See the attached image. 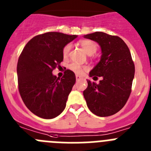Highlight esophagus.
I'll list each match as a JSON object with an SVG mask.
<instances>
[{"instance_id": "34e87169", "label": "esophagus", "mask_w": 151, "mask_h": 151, "mask_svg": "<svg viewBox=\"0 0 151 151\" xmlns=\"http://www.w3.org/2000/svg\"><path fill=\"white\" fill-rule=\"evenodd\" d=\"M81 79H83V77H81V76L76 75V80H77V81H80V80H81Z\"/></svg>"}]
</instances>
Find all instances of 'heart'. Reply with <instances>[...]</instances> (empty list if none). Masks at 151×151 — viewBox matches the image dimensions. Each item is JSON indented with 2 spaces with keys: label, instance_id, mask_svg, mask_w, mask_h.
Wrapping results in <instances>:
<instances>
[{
  "label": "heart",
  "instance_id": "b5f03b06",
  "mask_svg": "<svg viewBox=\"0 0 151 151\" xmlns=\"http://www.w3.org/2000/svg\"><path fill=\"white\" fill-rule=\"evenodd\" d=\"M79 43H80V45L82 47V48L85 50V52H86L88 55H92V54H94L98 49L96 43L90 40H82L79 42ZM70 50V44H67V45H65L64 47L63 50H62V55H63L64 58H67V57L68 56ZM68 68L70 70H72L73 72H74L77 74H82L83 71L86 69V66L81 65L75 63V62H73V63L70 64Z\"/></svg>",
  "mask_w": 151,
  "mask_h": 151
}]
</instances>
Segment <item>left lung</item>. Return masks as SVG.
Listing matches in <instances>:
<instances>
[{"instance_id":"left-lung-1","label":"left lung","mask_w":151,"mask_h":151,"mask_svg":"<svg viewBox=\"0 0 151 151\" xmlns=\"http://www.w3.org/2000/svg\"><path fill=\"white\" fill-rule=\"evenodd\" d=\"M97 42L101 48V60L89 72V76L101 77L97 84L87 81L83 96L88 108L99 116H108L124 107L132 91L135 65L129 49L118 36L104 32L84 35Z\"/></svg>"}]
</instances>
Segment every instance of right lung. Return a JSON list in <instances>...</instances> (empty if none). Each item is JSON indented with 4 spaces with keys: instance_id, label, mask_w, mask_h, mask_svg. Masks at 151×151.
<instances>
[{
    "instance_id": "add662e5",
    "label": "right lung",
    "mask_w": 151,
    "mask_h": 151,
    "mask_svg": "<svg viewBox=\"0 0 151 151\" xmlns=\"http://www.w3.org/2000/svg\"><path fill=\"white\" fill-rule=\"evenodd\" d=\"M77 37L60 32L37 35L20 54L17 64L19 91L25 106L39 117L52 119L65 108L75 74L67 69L60 79L52 72L63 61L64 47Z\"/></svg>"
}]
</instances>
